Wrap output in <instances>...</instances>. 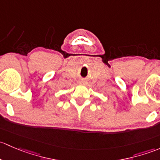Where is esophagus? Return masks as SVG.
I'll return each mask as SVG.
<instances>
[{
    "label": "esophagus",
    "instance_id": "esophagus-1",
    "mask_svg": "<svg viewBox=\"0 0 160 160\" xmlns=\"http://www.w3.org/2000/svg\"><path fill=\"white\" fill-rule=\"evenodd\" d=\"M79 84L80 85H85V84H86V82H85V81H80L79 82Z\"/></svg>",
    "mask_w": 160,
    "mask_h": 160
}]
</instances>
